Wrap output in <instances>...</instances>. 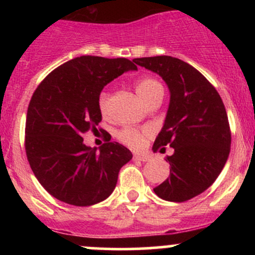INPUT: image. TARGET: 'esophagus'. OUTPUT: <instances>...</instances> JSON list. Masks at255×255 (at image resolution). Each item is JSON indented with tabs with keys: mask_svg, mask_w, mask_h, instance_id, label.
I'll return each instance as SVG.
<instances>
[{
	"mask_svg": "<svg viewBox=\"0 0 255 255\" xmlns=\"http://www.w3.org/2000/svg\"><path fill=\"white\" fill-rule=\"evenodd\" d=\"M133 159H134V160H139V161H149L151 158H150V155H145V154H144V155L134 154V155H133Z\"/></svg>",
	"mask_w": 255,
	"mask_h": 255,
	"instance_id": "esophagus-1",
	"label": "esophagus"
}]
</instances>
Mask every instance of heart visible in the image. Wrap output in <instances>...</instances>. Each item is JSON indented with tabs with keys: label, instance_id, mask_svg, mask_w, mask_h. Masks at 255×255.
<instances>
[{
	"label": "heart",
	"instance_id": "1",
	"mask_svg": "<svg viewBox=\"0 0 255 255\" xmlns=\"http://www.w3.org/2000/svg\"><path fill=\"white\" fill-rule=\"evenodd\" d=\"M135 91L139 95L140 99L143 100L144 104L148 101L150 96L159 91H163V86L158 80L153 78H142L135 84ZM109 99L110 95L107 92L102 91L99 96V110L102 116H106L109 111ZM150 135V132L148 129H138V128L126 127L122 128L117 132V139L125 145L129 146L130 149L139 150L145 145L146 139Z\"/></svg>",
	"mask_w": 255,
	"mask_h": 255
}]
</instances>
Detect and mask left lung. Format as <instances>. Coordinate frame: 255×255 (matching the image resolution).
Instances as JSON below:
<instances>
[{
  "label": "left lung",
  "mask_w": 255,
  "mask_h": 255,
  "mask_svg": "<svg viewBox=\"0 0 255 255\" xmlns=\"http://www.w3.org/2000/svg\"><path fill=\"white\" fill-rule=\"evenodd\" d=\"M137 65L159 74L170 90L165 123L153 150L165 153L170 175L154 192L160 199L184 202L215 182L231 150V128L217 90L190 64L168 55L133 59Z\"/></svg>",
  "instance_id": "left-lung-1"
}]
</instances>
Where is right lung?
<instances>
[{
  "label": "right lung",
  "instance_id": "1",
  "mask_svg": "<svg viewBox=\"0 0 255 255\" xmlns=\"http://www.w3.org/2000/svg\"><path fill=\"white\" fill-rule=\"evenodd\" d=\"M128 70L137 66L126 58L84 55L54 69L35 89L25 120V154L38 181L55 199L91 206L115 190L132 153L110 139L97 151L85 145L82 135L97 130L102 121V89Z\"/></svg>",
  "mask_w": 255,
  "mask_h": 255
}]
</instances>
